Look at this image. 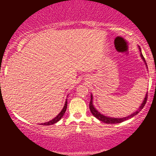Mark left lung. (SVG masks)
<instances>
[{"mask_svg": "<svg viewBox=\"0 0 156 156\" xmlns=\"http://www.w3.org/2000/svg\"><path fill=\"white\" fill-rule=\"evenodd\" d=\"M141 51V50H140ZM140 56L141 58H142L143 60L144 61V62H145L146 66H147V65H146V60H145V58L144 57V56H143L142 53H140ZM147 94H146V97L145 98H144V101H143L142 104H141V106H140V108H138L137 110H136V112H134L133 113H132L130 115L127 116V117H125V118H121V119H116V118H110V117H108V116H105L103 115L100 114V112H99L98 111H97V109H96L95 108H94V105H93V96L92 94H91L90 96V105H89V107H90V110L91 113L93 114V115L94 116V117L97 118V119H99L100 121H101V122H104V123H106V124H117V123H121V122H125V121L127 120V119H131V118H133V116H135L136 115H137L138 113L140 112L142 110V108L145 106V104L146 103V100H147Z\"/></svg>", "mask_w": 156, "mask_h": 156, "instance_id": "8db88e82", "label": "left lung"}]
</instances>
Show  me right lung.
Here are the masks:
<instances>
[{
  "instance_id": "obj_1",
  "label": "right lung",
  "mask_w": 156,
  "mask_h": 156,
  "mask_svg": "<svg viewBox=\"0 0 156 156\" xmlns=\"http://www.w3.org/2000/svg\"><path fill=\"white\" fill-rule=\"evenodd\" d=\"M66 108H67V100H66V101L65 106H64L63 108H62V111H61L58 114V115H56L54 119H52V120L50 121V122H45V123H42V124H41V125H53V124L56 123V122H59V121L61 119V118L64 115L66 111Z\"/></svg>"
}]
</instances>
